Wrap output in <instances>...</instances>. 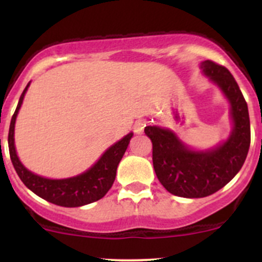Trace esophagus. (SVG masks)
<instances>
[{
  "label": "esophagus",
  "mask_w": 262,
  "mask_h": 262,
  "mask_svg": "<svg viewBox=\"0 0 262 262\" xmlns=\"http://www.w3.org/2000/svg\"><path fill=\"white\" fill-rule=\"evenodd\" d=\"M144 128H146V121L144 120H138L136 121V124H134V132H136L137 134L143 133Z\"/></svg>",
  "instance_id": "1"
}]
</instances>
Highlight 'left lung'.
Returning a JSON list of instances; mask_svg holds the SVG:
<instances>
[{
	"label": "left lung",
	"mask_w": 262,
	"mask_h": 262,
	"mask_svg": "<svg viewBox=\"0 0 262 262\" xmlns=\"http://www.w3.org/2000/svg\"><path fill=\"white\" fill-rule=\"evenodd\" d=\"M231 102L233 130L229 138L213 149H189L168 129L146 126L144 133L152 142L155 172L166 190L176 196L205 198L226 186L244 166L251 143L248 107L233 76L213 60L200 64Z\"/></svg>",
	"instance_id": "1"
}]
</instances>
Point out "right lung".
<instances>
[{"label":"right lung","mask_w":262,"mask_h":262,"mask_svg":"<svg viewBox=\"0 0 262 262\" xmlns=\"http://www.w3.org/2000/svg\"><path fill=\"white\" fill-rule=\"evenodd\" d=\"M29 84L30 83H28V86L21 94L16 110L12 115L9 130L10 157H11L12 165L16 170L18 178L34 194L43 198L47 202L53 203L55 205H60V207H82V205L97 202L101 198H104L105 194L110 190V187L113 186V182H114L116 176V168H118L119 162H120L126 148H128L133 133L126 134L123 139L116 142L114 146L110 147L90 170L81 173V175L70 179H62V180H52V179H46L35 175L20 162L14 143L15 121H16L17 113L20 110L21 104H23L24 96H25Z\"/></svg>","instance_id":"1"}]
</instances>
